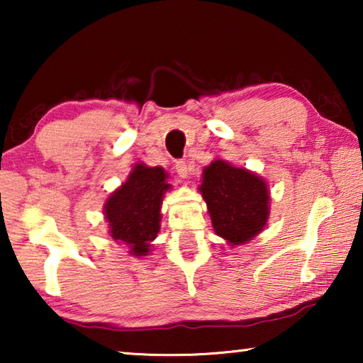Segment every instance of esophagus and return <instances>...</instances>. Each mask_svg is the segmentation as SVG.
Instances as JSON below:
<instances>
[{
  "mask_svg": "<svg viewBox=\"0 0 363 363\" xmlns=\"http://www.w3.org/2000/svg\"><path fill=\"white\" fill-rule=\"evenodd\" d=\"M174 169H176V173L179 174V177H187L189 176L187 163L182 162V160H177L176 164H174Z\"/></svg>",
  "mask_w": 363,
  "mask_h": 363,
  "instance_id": "1",
  "label": "esophagus"
}]
</instances>
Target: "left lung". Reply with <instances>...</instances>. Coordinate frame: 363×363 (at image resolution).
<instances>
[{"label": "left lung", "instance_id": "1", "mask_svg": "<svg viewBox=\"0 0 363 363\" xmlns=\"http://www.w3.org/2000/svg\"><path fill=\"white\" fill-rule=\"evenodd\" d=\"M200 192L213 229L229 245H243L259 233L269 218V190L262 177L224 160L203 169Z\"/></svg>", "mask_w": 363, "mask_h": 363}]
</instances>
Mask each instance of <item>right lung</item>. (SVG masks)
I'll use <instances>...</instances> for the list:
<instances>
[{"instance_id":"add662e5","label":"right lung","mask_w":363,"mask_h":363,"mask_svg":"<svg viewBox=\"0 0 363 363\" xmlns=\"http://www.w3.org/2000/svg\"><path fill=\"white\" fill-rule=\"evenodd\" d=\"M167 179L163 168L134 164L126 182L104 205L110 237L128 245L133 256H145L150 242L157 238L162 219L160 208L164 192L171 187Z\"/></svg>"}]
</instances>
